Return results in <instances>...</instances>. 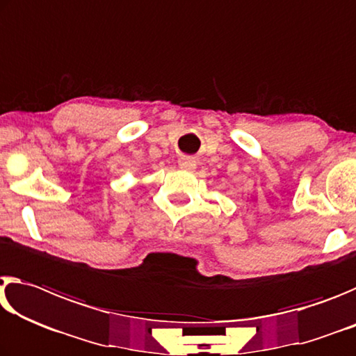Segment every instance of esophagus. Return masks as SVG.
Instances as JSON below:
<instances>
[{
	"mask_svg": "<svg viewBox=\"0 0 356 356\" xmlns=\"http://www.w3.org/2000/svg\"><path fill=\"white\" fill-rule=\"evenodd\" d=\"M178 165H179V168H183V170H194V168L197 167L194 157H188V156L179 157Z\"/></svg>",
	"mask_w": 356,
	"mask_h": 356,
	"instance_id": "34e87169",
	"label": "esophagus"
}]
</instances>
